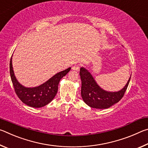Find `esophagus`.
Returning <instances> with one entry per match:
<instances>
[{
	"label": "esophagus",
	"mask_w": 148,
	"mask_h": 148,
	"mask_svg": "<svg viewBox=\"0 0 148 148\" xmlns=\"http://www.w3.org/2000/svg\"><path fill=\"white\" fill-rule=\"evenodd\" d=\"M72 69L74 71H78L79 69V67L78 65H74V66L72 67Z\"/></svg>",
	"instance_id": "obj_1"
}]
</instances>
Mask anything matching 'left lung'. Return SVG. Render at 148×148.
Returning a JSON list of instances; mask_svg holds the SVG:
<instances>
[{
    "mask_svg": "<svg viewBox=\"0 0 148 148\" xmlns=\"http://www.w3.org/2000/svg\"><path fill=\"white\" fill-rule=\"evenodd\" d=\"M82 81L81 95L85 103L97 109H106L118 102L123 97L129 86L131 75L128 82L118 91H107L102 89L97 83L88 70L81 67L79 70Z\"/></svg>",
    "mask_w": 148,
    "mask_h": 148,
    "instance_id": "8db88e82",
    "label": "left lung"
}]
</instances>
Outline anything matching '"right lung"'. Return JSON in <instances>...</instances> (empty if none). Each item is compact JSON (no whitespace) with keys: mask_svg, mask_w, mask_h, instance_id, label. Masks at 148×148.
Masks as SVG:
<instances>
[{"mask_svg":"<svg viewBox=\"0 0 148 148\" xmlns=\"http://www.w3.org/2000/svg\"><path fill=\"white\" fill-rule=\"evenodd\" d=\"M69 68L59 72L44 84L34 87H27L17 81L12 66V56L10 62V72L15 91L24 104L33 108H41L49 104L54 99L58 91V86L62 77L71 71Z\"/></svg>","mask_w":148,"mask_h":148,"instance_id":"add662e5","label":"right lung"}]
</instances>
